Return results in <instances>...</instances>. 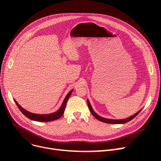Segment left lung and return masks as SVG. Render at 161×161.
<instances>
[{"instance_id": "8db88e82", "label": "left lung", "mask_w": 161, "mask_h": 161, "mask_svg": "<svg viewBox=\"0 0 161 161\" xmlns=\"http://www.w3.org/2000/svg\"><path fill=\"white\" fill-rule=\"evenodd\" d=\"M87 104H88V106H89V110H90L91 113L92 114V115H93L96 118V119H97L98 120L102 121V122L106 123H111V124H124V123H127V122L131 121L132 119H134V118L136 117L142 110V109H140V110H139L138 112H136V114H134L133 115H131L129 117L126 118V119H107V118L103 117L98 115L97 114H96V112L93 110V109H92V106L91 105V103H90L89 100L88 99H87Z\"/></svg>"}]
</instances>
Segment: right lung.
Segmentation results:
<instances>
[{
	"label": "right lung",
	"mask_w": 161,
	"mask_h": 161,
	"mask_svg": "<svg viewBox=\"0 0 161 161\" xmlns=\"http://www.w3.org/2000/svg\"><path fill=\"white\" fill-rule=\"evenodd\" d=\"M74 89L71 90L69 93L67 94V95L66 96V97L64 98L63 104H61L60 108H59L57 111H56L55 112H53L52 114H33L31 112H29L28 111H27L26 109H25L24 108H23L18 103L17 101L14 99L15 103L16 104V105L18 106V108L19 109V110L22 112V114L26 116L27 117H28L29 119L33 120V121H40V122H47V121H54L56 119H59V118L61 117L64 112L65 109V107L66 105V103L68 100H69V97H70L72 92L73 91Z\"/></svg>",
	"instance_id": "add662e5"
}]
</instances>
